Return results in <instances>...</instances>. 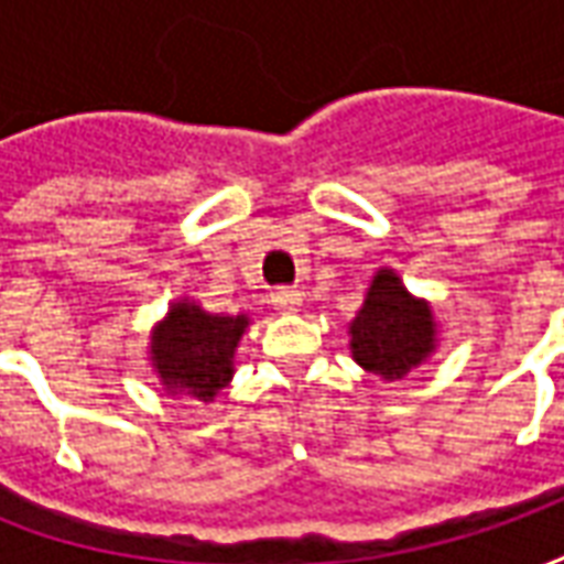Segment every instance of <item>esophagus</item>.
<instances>
[{"instance_id":"esophagus-1","label":"esophagus","mask_w":564,"mask_h":564,"mask_svg":"<svg viewBox=\"0 0 564 564\" xmlns=\"http://www.w3.org/2000/svg\"><path fill=\"white\" fill-rule=\"evenodd\" d=\"M271 305L278 307V311H283V314L299 311V305H302V293L293 290V286H281V290H274V293H271Z\"/></svg>"}]
</instances>
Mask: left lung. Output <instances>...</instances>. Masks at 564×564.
Instances as JSON below:
<instances>
[{"label": "left lung", "instance_id": "left-lung-1", "mask_svg": "<svg viewBox=\"0 0 564 564\" xmlns=\"http://www.w3.org/2000/svg\"><path fill=\"white\" fill-rule=\"evenodd\" d=\"M350 347L359 366L383 380H402L435 347V323L392 271H378L366 305L350 323Z\"/></svg>", "mask_w": 564, "mask_h": 564}]
</instances>
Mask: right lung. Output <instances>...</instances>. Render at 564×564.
I'll use <instances>...</instances> for the list:
<instances>
[{
	"label": "right lung",
	"instance_id": "right-lung-1",
	"mask_svg": "<svg viewBox=\"0 0 564 564\" xmlns=\"http://www.w3.org/2000/svg\"><path fill=\"white\" fill-rule=\"evenodd\" d=\"M247 317H210L181 302L153 332V366L172 395L210 402L232 380V354Z\"/></svg>",
	"mask_w": 564,
	"mask_h": 564
}]
</instances>
